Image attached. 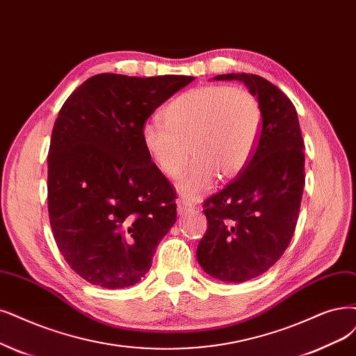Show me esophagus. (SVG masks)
Returning <instances> with one entry per match:
<instances>
[{
    "instance_id": "esophagus-1",
    "label": "esophagus",
    "mask_w": 356,
    "mask_h": 356,
    "mask_svg": "<svg viewBox=\"0 0 356 356\" xmlns=\"http://www.w3.org/2000/svg\"><path fill=\"white\" fill-rule=\"evenodd\" d=\"M193 207H195V205H193L192 202L185 201V200H180V201H177V213H179L180 216L188 214V213L192 211Z\"/></svg>"
}]
</instances>
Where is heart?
Segmentation results:
<instances>
[{
    "label": "heart",
    "mask_w": 356,
    "mask_h": 356,
    "mask_svg": "<svg viewBox=\"0 0 356 356\" xmlns=\"http://www.w3.org/2000/svg\"><path fill=\"white\" fill-rule=\"evenodd\" d=\"M161 122L149 120L140 140L149 160L167 179H177L186 196L211 188L216 176L229 180L251 160L261 134L262 110L258 98L242 86L209 85L183 92L161 111Z\"/></svg>",
    "instance_id": "heart-1"
}]
</instances>
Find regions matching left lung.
<instances>
[{"instance_id": "8db88e82", "label": "left lung", "mask_w": 356, "mask_h": 356, "mask_svg": "<svg viewBox=\"0 0 356 356\" xmlns=\"http://www.w3.org/2000/svg\"><path fill=\"white\" fill-rule=\"evenodd\" d=\"M214 81L243 82L262 110L251 160L204 202L208 229L196 249L211 277L242 283L266 273L291 243L305 185L304 139L295 105L267 79L230 73Z\"/></svg>"}]
</instances>
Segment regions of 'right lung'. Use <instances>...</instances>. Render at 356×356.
Wrapping results in <instances>:
<instances>
[{
    "mask_svg": "<svg viewBox=\"0 0 356 356\" xmlns=\"http://www.w3.org/2000/svg\"><path fill=\"white\" fill-rule=\"evenodd\" d=\"M192 76L89 77L65 99L48 151V213L67 264L90 284H136L176 222V192L140 129Z\"/></svg>",
    "mask_w": 356,
    "mask_h": 356,
    "instance_id": "right-lung-1",
    "label": "right lung"
}]
</instances>
